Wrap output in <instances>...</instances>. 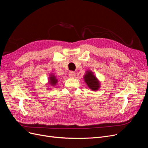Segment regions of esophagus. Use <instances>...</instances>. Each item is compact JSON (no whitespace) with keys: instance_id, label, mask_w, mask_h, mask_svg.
<instances>
[{"instance_id":"obj_1","label":"esophagus","mask_w":148,"mask_h":148,"mask_svg":"<svg viewBox=\"0 0 148 148\" xmlns=\"http://www.w3.org/2000/svg\"><path fill=\"white\" fill-rule=\"evenodd\" d=\"M69 76L71 78H74L75 76V73L74 71H70L69 73Z\"/></svg>"}]
</instances>
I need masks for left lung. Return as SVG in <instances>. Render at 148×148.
I'll use <instances>...</instances> for the list:
<instances>
[{"instance_id": "1", "label": "left lung", "mask_w": 148, "mask_h": 148, "mask_svg": "<svg viewBox=\"0 0 148 148\" xmlns=\"http://www.w3.org/2000/svg\"><path fill=\"white\" fill-rule=\"evenodd\" d=\"M83 79L88 87L92 91H97L100 88V82L92 71L87 70L83 75Z\"/></svg>"}]
</instances>
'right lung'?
Returning a JSON list of instances; mask_svg holds the SVG:
<instances>
[{
	"instance_id": "right-lung-1",
	"label": "right lung",
	"mask_w": 148,
	"mask_h": 148,
	"mask_svg": "<svg viewBox=\"0 0 148 148\" xmlns=\"http://www.w3.org/2000/svg\"><path fill=\"white\" fill-rule=\"evenodd\" d=\"M48 85H49L52 87L55 86L57 84V82H58V79H57L56 76L53 73H51V74L48 77ZM47 88L48 89H51L50 88Z\"/></svg>"
}]
</instances>
